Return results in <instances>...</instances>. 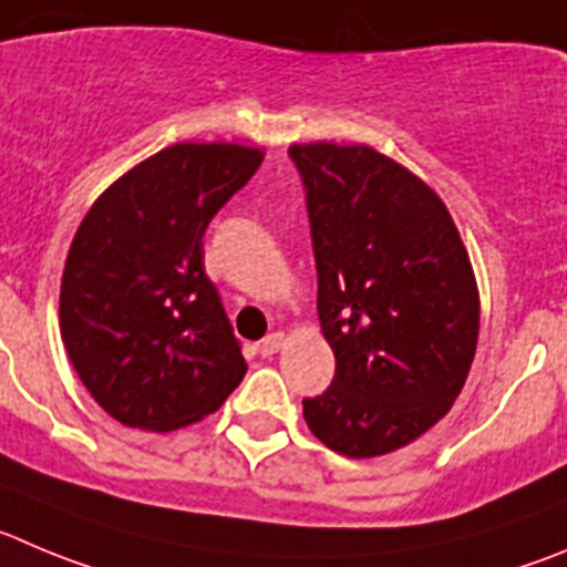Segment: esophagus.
Returning <instances> with one entry per match:
<instances>
[{
    "instance_id": "1",
    "label": "esophagus",
    "mask_w": 567,
    "mask_h": 567,
    "mask_svg": "<svg viewBox=\"0 0 567 567\" xmlns=\"http://www.w3.org/2000/svg\"><path fill=\"white\" fill-rule=\"evenodd\" d=\"M282 343H285L282 332H271V336H266L262 341H259V355H262V358L277 355L279 349H282Z\"/></svg>"
}]
</instances>
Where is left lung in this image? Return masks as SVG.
I'll return each mask as SVG.
<instances>
[{
  "label": "left lung",
  "instance_id": "8db88e82",
  "mask_svg": "<svg viewBox=\"0 0 567 567\" xmlns=\"http://www.w3.org/2000/svg\"><path fill=\"white\" fill-rule=\"evenodd\" d=\"M336 378L301 400L308 427L349 458L383 456L436 425L467 380L478 290L451 212L367 145H293Z\"/></svg>",
  "mask_w": 567,
  "mask_h": 567
}]
</instances>
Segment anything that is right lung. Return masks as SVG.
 <instances>
[{"label": "right lung", "mask_w": 567, "mask_h": 567, "mask_svg": "<svg viewBox=\"0 0 567 567\" xmlns=\"http://www.w3.org/2000/svg\"><path fill=\"white\" fill-rule=\"evenodd\" d=\"M262 153L164 147L111 184L69 248L61 336L89 394L140 431L218 411L246 374L240 341L204 271V235Z\"/></svg>", "instance_id": "right-lung-1"}]
</instances>
